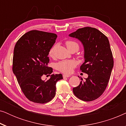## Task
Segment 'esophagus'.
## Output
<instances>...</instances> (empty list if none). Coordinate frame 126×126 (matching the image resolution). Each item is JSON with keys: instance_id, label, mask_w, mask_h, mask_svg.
<instances>
[{"instance_id": "esophagus-1", "label": "esophagus", "mask_w": 126, "mask_h": 126, "mask_svg": "<svg viewBox=\"0 0 126 126\" xmlns=\"http://www.w3.org/2000/svg\"><path fill=\"white\" fill-rule=\"evenodd\" d=\"M70 76V75H63V77L65 78V77H69Z\"/></svg>"}]
</instances>
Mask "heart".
Wrapping results in <instances>:
<instances>
[{
    "label": "heart",
    "mask_w": 126,
    "mask_h": 126,
    "mask_svg": "<svg viewBox=\"0 0 126 126\" xmlns=\"http://www.w3.org/2000/svg\"><path fill=\"white\" fill-rule=\"evenodd\" d=\"M67 48L69 51L75 50L76 51L79 50L80 48V45L77 42L74 41L69 40L65 42ZM55 50V46L50 49L49 51V56L53 57L54 56V52ZM76 65V63L73 60H66V61H62L57 63L56 68L60 72L65 74H69L73 70V68Z\"/></svg>",
    "instance_id": "heart-1"
}]
</instances>
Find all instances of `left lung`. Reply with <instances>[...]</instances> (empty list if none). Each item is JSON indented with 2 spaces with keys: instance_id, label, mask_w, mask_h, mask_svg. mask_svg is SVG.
Instances as JSON below:
<instances>
[{
  "instance_id": "obj_1",
  "label": "left lung",
  "mask_w": 126,
  "mask_h": 126,
  "mask_svg": "<svg viewBox=\"0 0 126 126\" xmlns=\"http://www.w3.org/2000/svg\"><path fill=\"white\" fill-rule=\"evenodd\" d=\"M79 39L84 47L85 62L80 70L88 75L85 81L73 88V92L79 99L94 100L106 90L113 66V59L108 38L94 27L79 29L69 35Z\"/></svg>"
}]
</instances>
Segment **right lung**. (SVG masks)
Wrapping results in <instances>:
<instances>
[{"mask_svg": "<svg viewBox=\"0 0 126 126\" xmlns=\"http://www.w3.org/2000/svg\"><path fill=\"white\" fill-rule=\"evenodd\" d=\"M56 34L31 30L22 36L15 44L13 71L25 96L34 103L49 102L56 94V82L63 79L61 74L51 75L46 81L42 76H49L53 69L48 66L50 50L56 42Z\"/></svg>", "mask_w": 126, "mask_h": 126, "instance_id": "1", "label": "right lung"}]
</instances>
